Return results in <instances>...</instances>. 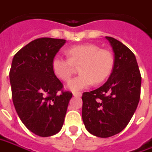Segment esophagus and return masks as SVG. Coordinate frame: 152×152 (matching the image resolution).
I'll use <instances>...</instances> for the list:
<instances>
[{"instance_id": "1", "label": "esophagus", "mask_w": 152, "mask_h": 152, "mask_svg": "<svg viewBox=\"0 0 152 152\" xmlns=\"http://www.w3.org/2000/svg\"><path fill=\"white\" fill-rule=\"evenodd\" d=\"M73 95L76 96V97H80V96H82V93L81 92H73Z\"/></svg>"}]
</instances>
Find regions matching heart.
I'll return each mask as SVG.
<instances>
[{
	"label": "heart",
	"instance_id": "heart-1",
	"mask_svg": "<svg viewBox=\"0 0 152 152\" xmlns=\"http://www.w3.org/2000/svg\"><path fill=\"white\" fill-rule=\"evenodd\" d=\"M69 58L55 56L52 62V69L54 75L61 81L67 82L76 69L80 66L81 73L67 84L71 91L87 88L95 83H102L110 75L115 58L108 49L100 48L98 45L86 43L76 45L68 49Z\"/></svg>",
	"mask_w": 152,
	"mask_h": 152
}]
</instances>
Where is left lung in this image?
Returning a JSON list of instances; mask_svg holds the SVG:
<instances>
[{
	"instance_id": "obj_1",
	"label": "left lung",
	"mask_w": 152,
	"mask_h": 152,
	"mask_svg": "<svg viewBox=\"0 0 152 152\" xmlns=\"http://www.w3.org/2000/svg\"><path fill=\"white\" fill-rule=\"evenodd\" d=\"M115 54L109 79L100 88L83 93V115L90 134L108 138L130 122L140 98L141 76L133 52L113 37H105Z\"/></svg>"
}]
</instances>
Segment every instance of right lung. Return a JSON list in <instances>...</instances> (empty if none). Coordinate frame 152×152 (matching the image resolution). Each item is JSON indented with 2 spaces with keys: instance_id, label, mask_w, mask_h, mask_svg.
<instances>
[{
  "instance_id": "obj_1",
  "label": "right lung",
  "mask_w": 152,
  "mask_h": 152,
  "mask_svg": "<svg viewBox=\"0 0 152 152\" xmlns=\"http://www.w3.org/2000/svg\"><path fill=\"white\" fill-rule=\"evenodd\" d=\"M64 39L43 37L24 46L14 55L9 77L12 102L25 127L41 137L58 133L64 124L72 93L52 69Z\"/></svg>"
}]
</instances>
